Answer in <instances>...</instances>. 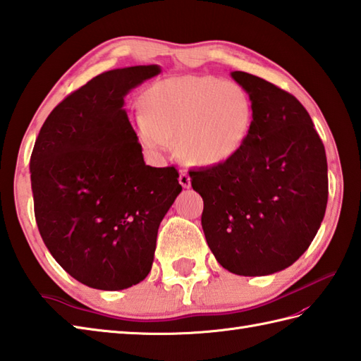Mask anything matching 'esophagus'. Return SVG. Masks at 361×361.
Listing matches in <instances>:
<instances>
[{"label": "esophagus", "instance_id": "esophagus-1", "mask_svg": "<svg viewBox=\"0 0 361 361\" xmlns=\"http://www.w3.org/2000/svg\"><path fill=\"white\" fill-rule=\"evenodd\" d=\"M179 183L183 188H190V185H191V178L185 170H180V173H179Z\"/></svg>", "mask_w": 361, "mask_h": 361}]
</instances>
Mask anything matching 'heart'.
<instances>
[{"instance_id": "1", "label": "heart", "mask_w": 361, "mask_h": 361, "mask_svg": "<svg viewBox=\"0 0 361 361\" xmlns=\"http://www.w3.org/2000/svg\"><path fill=\"white\" fill-rule=\"evenodd\" d=\"M134 123L140 145L160 156L176 142L190 164L213 166L243 149L252 130L253 105L243 86L210 75L157 82L143 92Z\"/></svg>"}]
</instances>
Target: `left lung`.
Listing matches in <instances>:
<instances>
[{"mask_svg": "<svg viewBox=\"0 0 361 361\" xmlns=\"http://www.w3.org/2000/svg\"><path fill=\"white\" fill-rule=\"evenodd\" d=\"M253 105L245 145L228 162L188 171L204 199L207 244L243 276L284 270L314 241L327 205V160L312 118L292 94L231 72Z\"/></svg>", "mask_w": 361, "mask_h": 361, "instance_id": "obj_1", "label": "left lung"}]
</instances>
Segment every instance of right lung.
Returning <instances> with one entry per match:
<instances>
[{
    "label": "right lung",
    "instance_id": "right-lung-1",
    "mask_svg": "<svg viewBox=\"0 0 361 361\" xmlns=\"http://www.w3.org/2000/svg\"><path fill=\"white\" fill-rule=\"evenodd\" d=\"M157 65L103 72L47 116L30 156L35 221L47 250L77 281L100 290L139 284L157 230L182 191L174 166L145 165L123 109Z\"/></svg>",
    "mask_w": 361,
    "mask_h": 361
}]
</instances>
